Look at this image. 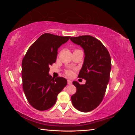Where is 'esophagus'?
I'll return each instance as SVG.
<instances>
[{"label":"esophagus","mask_w":135,"mask_h":135,"mask_svg":"<svg viewBox=\"0 0 135 135\" xmlns=\"http://www.w3.org/2000/svg\"><path fill=\"white\" fill-rule=\"evenodd\" d=\"M67 83L68 84H72V81L70 80H67Z\"/></svg>","instance_id":"34e87169"}]
</instances>
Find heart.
Wrapping results in <instances>:
<instances>
[{
	"mask_svg": "<svg viewBox=\"0 0 135 135\" xmlns=\"http://www.w3.org/2000/svg\"><path fill=\"white\" fill-rule=\"evenodd\" d=\"M66 74H67L68 76H71L73 75V71L71 70H67L66 71Z\"/></svg>",
	"mask_w": 135,
	"mask_h": 135,
	"instance_id": "heart-1",
	"label": "heart"
}]
</instances>
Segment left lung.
I'll return each mask as SVG.
<instances>
[{
  "instance_id": "1",
  "label": "left lung",
  "mask_w": 135,
  "mask_h": 135,
  "mask_svg": "<svg viewBox=\"0 0 135 135\" xmlns=\"http://www.w3.org/2000/svg\"><path fill=\"white\" fill-rule=\"evenodd\" d=\"M70 40L84 50V62L78 77L86 80L82 85L73 82L77 91L71 99L75 108L87 113L97 108L103 99L109 80L111 57L104 45L92 36H81Z\"/></svg>"
}]
</instances>
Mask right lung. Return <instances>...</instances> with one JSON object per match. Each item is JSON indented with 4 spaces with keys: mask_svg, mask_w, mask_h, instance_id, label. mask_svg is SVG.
I'll use <instances>...</instances> for the list:
<instances>
[{
    "mask_svg": "<svg viewBox=\"0 0 135 135\" xmlns=\"http://www.w3.org/2000/svg\"><path fill=\"white\" fill-rule=\"evenodd\" d=\"M70 36L45 33L29 47L22 62V88L30 104L44 111L55 104L58 93L67 84L64 77L54 79L49 74V65L56 62L58 49Z\"/></svg>",
    "mask_w": 135,
    "mask_h": 135,
    "instance_id": "right-lung-1",
    "label": "right lung"
}]
</instances>
